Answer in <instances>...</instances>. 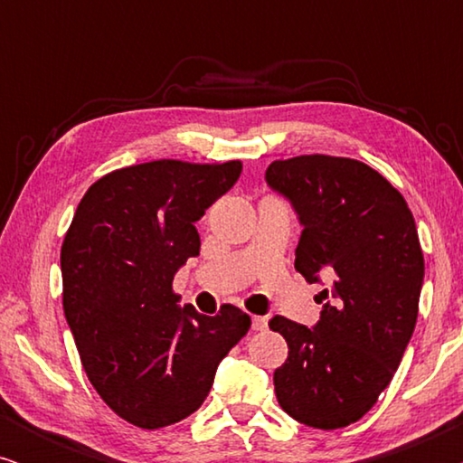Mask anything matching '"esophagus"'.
<instances>
[{"label": "esophagus", "mask_w": 463, "mask_h": 463, "mask_svg": "<svg viewBox=\"0 0 463 463\" xmlns=\"http://www.w3.org/2000/svg\"><path fill=\"white\" fill-rule=\"evenodd\" d=\"M268 326V320L263 316H252V331H263Z\"/></svg>", "instance_id": "esophagus-1"}]
</instances>
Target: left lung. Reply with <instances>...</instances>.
<instances>
[{
	"label": "left lung",
	"mask_w": 463,
	"mask_h": 463,
	"mask_svg": "<svg viewBox=\"0 0 463 463\" xmlns=\"http://www.w3.org/2000/svg\"><path fill=\"white\" fill-rule=\"evenodd\" d=\"M265 179L287 195L303 225L295 269L331 278L314 328L276 316L288 356L274 373L280 407L299 423L337 430L358 421L401 364L423 282L415 219L392 183L352 157L297 156Z\"/></svg>",
	"instance_id": "obj_1"
}]
</instances>
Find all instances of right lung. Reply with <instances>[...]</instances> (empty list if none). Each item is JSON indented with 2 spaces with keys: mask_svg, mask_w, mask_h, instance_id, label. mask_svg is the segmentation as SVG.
<instances>
[{
  "mask_svg": "<svg viewBox=\"0 0 463 463\" xmlns=\"http://www.w3.org/2000/svg\"><path fill=\"white\" fill-rule=\"evenodd\" d=\"M242 162L154 160L100 176L61 249L62 309L92 388L132 426L157 430L200 409L250 316L179 306L176 269L200 255L198 221Z\"/></svg>",
  "mask_w": 463,
  "mask_h": 463,
  "instance_id": "add662e5",
  "label": "right lung"
}]
</instances>
